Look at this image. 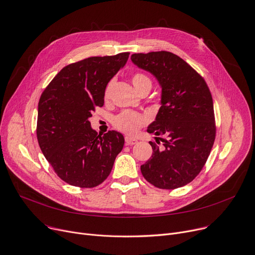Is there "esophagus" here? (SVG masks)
<instances>
[{"label":"esophagus","mask_w":255,"mask_h":255,"mask_svg":"<svg viewBox=\"0 0 255 255\" xmlns=\"http://www.w3.org/2000/svg\"><path fill=\"white\" fill-rule=\"evenodd\" d=\"M125 140H126L127 145H133V144H136L138 142L134 138H131V137H128V136H126Z\"/></svg>","instance_id":"34e87169"}]
</instances>
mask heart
Wrapping results in <instances>:
<instances>
[{"mask_svg":"<svg viewBox=\"0 0 255 255\" xmlns=\"http://www.w3.org/2000/svg\"><path fill=\"white\" fill-rule=\"evenodd\" d=\"M131 82L134 88L137 89L138 93L142 92L143 89H146V88L150 89L152 86L151 79L142 72L134 73L131 76ZM111 87H112V81H110L107 84L106 88H105L104 96L106 99L110 95ZM147 122H148V118L146 115L139 112L126 110L114 116L112 124L114 128L118 130H121L128 134H134L139 131L141 128H143L147 124Z\"/></svg>","mask_w":255,"mask_h":255,"instance_id":"obj_1","label":"heart"}]
</instances>
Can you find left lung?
<instances>
[{
	"mask_svg": "<svg viewBox=\"0 0 255 255\" xmlns=\"http://www.w3.org/2000/svg\"><path fill=\"white\" fill-rule=\"evenodd\" d=\"M130 59L161 86V106L147 131L154 133L163 147L149 142L153 152L141 166L142 175L157 188L182 187L202 171L215 141L210 89L196 70L172 52L133 53Z\"/></svg>",
	"mask_w": 255,
	"mask_h": 255,
	"instance_id": "1",
	"label": "left lung"
}]
</instances>
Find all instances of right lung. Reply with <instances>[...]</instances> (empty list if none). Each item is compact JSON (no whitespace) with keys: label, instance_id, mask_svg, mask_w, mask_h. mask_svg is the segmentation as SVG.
Returning a JSON list of instances; mask_svg holds the SVG:
<instances>
[{"label":"right lung","instance_id":"obj_1","mask_svg":"<svg viewBox=\"0 0 255 255\" xmlns=\"http://www.w3.org/2000/svg\"><path fill=\"white\" fill-rule=\"evenodd\" d=\"M129 53L92 56L70 64L44 89L38 104L37 139L56 175L73 186L96 187L111 173L125 138L101 134L88 118L104 105V92Z\"/></svg>","mask_w":255,"mask_h":255}]
</instances>
